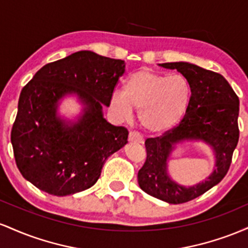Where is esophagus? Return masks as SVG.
Masks as SVG:
<instances>
[{"label":"esophagus","instance_id":"1","mask_svg":"<svg viewBox=\"0 0 248 248\" xmlns=\"http://www.w3.org/2000/svg\"><path fill=\"white\" fill-rule=\"evenodd\" d=\"M129 141L139 142V143H142V142H143V140H142V136L138 132H130L129 133Z\"/></svg>","mask_w":248,"mask_h":248}]
</instances>
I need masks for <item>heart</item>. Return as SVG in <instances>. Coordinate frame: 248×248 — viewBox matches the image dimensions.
I'll return each instance as SVG.
<instances>
[{"label": "heart", "instance_id": "obj_1", "mask_svg": "<svg viewBox=\"0 0 248 248\" xmlns=\"http://www.w3.org/2000/svg\"><path fill=\"white\" fill-rule=\"evenodd\" d=\"M192 90L186 77L138 71L127 79L124 92H114L110 106L122 119H129L133 108L142 127L163 132L182 120L189 109Z\"/></svg>", "mask_w": 248, "mask_h": 248}]
</instances>
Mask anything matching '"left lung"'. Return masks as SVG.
Instances as JSON below:
<instances>
[{
  "instance_id": "obj_1",
  "label": "left lung",
  "mask_w": 248,
  "mask_h": 248,
  "mask_svg": "<svg viewBox=\"0 0 248 248\" xmlns=\"http://www.w3.org/2000/svg\"><path fill=\"white\" fill-rule=\"evenodd\" d=\"M162 67L177 70L192 90L191 102L179 124L157 138L144 142L147 158L139 170V186L144 192L169 204H182L199 197L217 186L229 171L239 140V98L226 79L217 72L190 62H164ZM203 140L216 155V169L205 181L183 187L167 175V158L173 146L183 140Z\"/></svg>"
}]
</instances>
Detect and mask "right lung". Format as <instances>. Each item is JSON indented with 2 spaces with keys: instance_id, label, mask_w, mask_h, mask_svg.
<instances>
[{
  "instance_id": "right-lung-1",
  "label": "right lung",
  "mask_w": 248,
  "mask_h": 248,
  "mask_svg": "<svg viewBox=\"0 0 248 248\" xmlns=\"http://www.w3.org/2000/svg\"><path fill=\"white\" fill-rule=\"evenodd\" d=\"M124 62L78 51L37 71L22 90L11 143L22 176L42 191L69 196L94 186L104 163L127 143L128 130L107 122ZM77 94L85 105L75 123L56 116L58 101Z\"/></svg>"
}]
</instances>
